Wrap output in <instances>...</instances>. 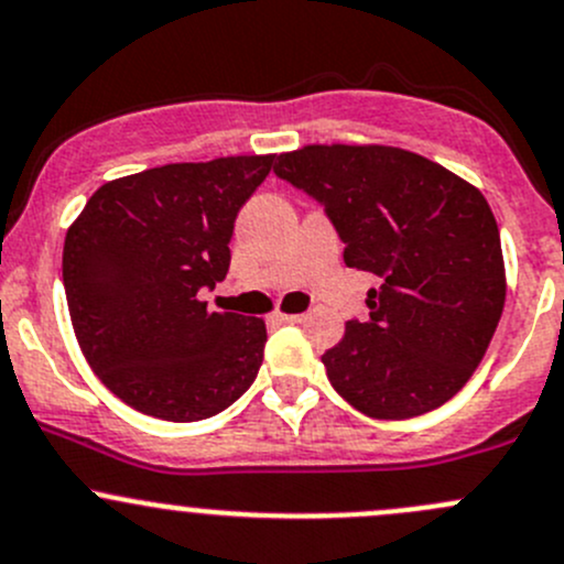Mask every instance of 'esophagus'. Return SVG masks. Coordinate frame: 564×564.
Segmentation results:
<instances>
[{"label":"esophagus","mask_w":564,"mask_h":564,"mask_svg":"<svg viewBox=\"0 0 564 564\" xmlns=\"http://www.w3.org/2000/svg\"><path fill=\"white\" fill-rule=\"evenodd\" d=\"M280 323H304V315H276Z\"/></svg>","instance_id":"1"}]
</instances>
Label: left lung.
<instances>
[{
    "label": "left lung",
    "mask_w": 564,
    "mask_h": 564,
    "mask_svg": "<svg viewBox=\"0 0 564 564\" xmlns=\"http://www.w3.org/2000/svg\"><path fill=\"white\" fill-rule=\"evenodd\" d=\"M274 173L315 197L347 269L375 274L325 371L377 421L437 410L464 388L505 306L499 228L486 197L437 162L393 147H306Z\"/></svg>",
    "instance_id": "obj_1"
}]
</instances>
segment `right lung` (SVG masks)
<instances>
[{
    "label": "right lung",
    "instance_id": "right-lung-1",
    "mask_svg": "<svg viewBox=\"0 0 564 564\" xmlns=\"http://www.w3.org/2000/svg\"><path fill=\"white\" fill-rule=\"evenodd\" d=\"M271 165L274 154L152 167L102 184L69 225V321L89 367L132 410L203 421L258 377L263 321L208 312L200 293L228 274L236 217Z\"/></svg>",
    "mask_w": 564,
    "mask_h": 564
}]
</instances>
